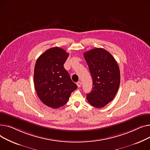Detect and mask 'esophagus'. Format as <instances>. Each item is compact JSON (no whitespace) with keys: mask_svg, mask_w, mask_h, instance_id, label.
<instances>
[{"mask_svg":"<svg viewBox=\"0 0 150 150\" xmlns=\"http://www.w3.org/2000/svg\"><path fill=\"white\" fill-rule=\"evenodd\" d=\"M76 84H77V86H78L79 88L81 86V82H79V81L77 82Z\"/></svg>","mask_w":150,"mask_h":150,"instance_id":"1","label":"esophagus"}]
</instances>
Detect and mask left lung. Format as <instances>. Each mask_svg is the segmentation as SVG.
I'll return each instance as SVG.
<instances>
[{"label":"left lung","instance_id":"8db88e82","mask_svg":"<svg viewBox=\"0 0 150 150\" xmlns=\"http://www.w3.org/2000/svg\"><path fill=\"white\" fill-rule=\"evenodd\" d=\"M83 56L93 79V88L86 94L92 106L102 108L112 100L120 85V70L108 51L96 48L84 52Z\"/></svg>","mask_w":150,"mask_h":150}]
</instances>
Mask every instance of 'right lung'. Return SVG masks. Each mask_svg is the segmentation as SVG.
I'll return each mask as SVG.
<instances>
[{"label":"right lung","instance_id":"right-lung-1","mask_svg":"<svg viewBox=\"0 0 150 150\" xmlns=\"http://www.w3.org/2000/svg\"><path fill=\"white\" fill-rule=\"evenodd\" d=\"M68 56L62 48H51L41 54L35 64V89L40 100L52 108L64 106L77 88L64 67Z\"/></svg>","mask_w":150,"mask_h":150}]
</instances>
